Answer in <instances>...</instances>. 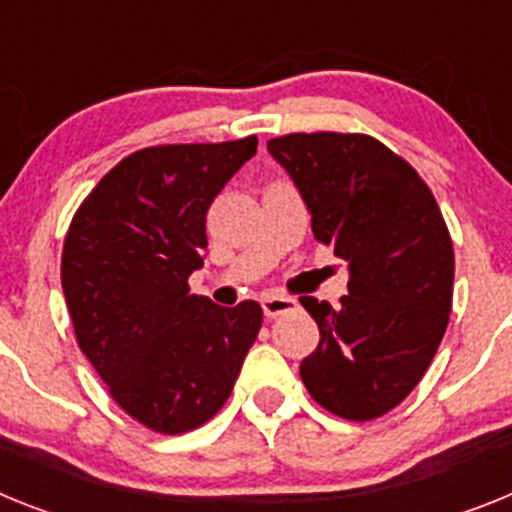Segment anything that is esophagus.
I'll return each mask as SVG.
<instances>
[{"mask_svg":"<svg viewBox=\"0 0 512 512\" xmlns=\"http://www.w3.org/2000/svg\"><path fill=\"white\" fill-rule=\"evenodd\" d=\"M297 302L292 300V297H282V295H266L264 300H261V310H264L266 318H277V315H282V312H289L295 310Z\"/></svg>","mask_w":512,"mask_h":512,"instance_id":"1","label":"esophagus"}]
</instances>
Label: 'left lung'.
<instances>
[{"label": "left lung", "instance_id": "8db88e82", "mask_svg": "<svg viewBox=\"0 0 512 512\" xmlns=\"http://www.w3.org/2000/svg\"><path fill=\"white\" fill-rule=\"evenodd\" d=\"M266 148L295 182L315 238L348 264L341 305L300 297L320 330L302 382L333 415L379 418L415 390L449 325V228L418 171L377 138L292 133Z\"/></svg>", "mask_w": 512, "mask_h": 512}]
</instances>
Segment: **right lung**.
Listing matches in <instances>:
<instances>
[{"label":"right lung","mask_w":512,"mask_h":512,"mask_svg":"<svg viewBox=\"0 0 512 512\" xmlns=\"http://www.w3.org/2000/svg\"><path fill=\"white\" fill-rule=\"evenodd\" d=\"M256 146L251 135L130 153L71 220L61 284L76 341L117 405L156 433L223 408L259 336V302L220 307L187 284L205 264L207 210Z\"/></svg>","instance_id":"right-lung-1"}]
</instances>
